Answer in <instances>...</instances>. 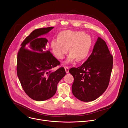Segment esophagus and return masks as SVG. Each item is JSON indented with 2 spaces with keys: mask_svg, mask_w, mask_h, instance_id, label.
I'll list each match as a JSON object with an SVG mask.
<instances>
[{
  "mask_svg": "<svg viewBox=\"0 0 128 128\" xmlns=\"http://www.w3.org/2000/svg\"><path fill=\"white\" fill-rule=\"evenodd\" d=\"M64 68H65V70L66 71V73H69V67H67V66H65L64 67Z\"/></svg>",
  "mask_w": 128,
  "mask_h": 128,
  "instance_id": "obj_1",
  "label": "esophagus"
}]
</instances>
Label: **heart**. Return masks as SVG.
Listing matches in <instances>:
<instances>
[{"mask_svg": "<svg viewBox=\"0 0 128 128\" xmlns=\"http://www.w3.org/2000/svg\"><path fill=\"white\" fill-rule=\"evenodd\" d=\"M92 45L90 36L82 31H64L59 33L58 39H54L50 46L54 56L58 59H62L68 51L70 53L68 62H72L75 59L80 61L88 54Z\"/></svg>", "mask_w": 128, "mask_h": 128, "instance_id": "obj_1", "label": "heart"}]
</instances>
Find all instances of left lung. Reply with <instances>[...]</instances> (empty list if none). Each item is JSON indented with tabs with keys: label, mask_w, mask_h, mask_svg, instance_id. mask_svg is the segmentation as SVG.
Here are the masks:
<instances>
[{
	"label": "left lung",
	"mask_w": 128,
	"mask_h": 128,
	"mask_svg": "<svg viewBox=\"0 0 128 128\" xmlns=\"http://www.w3.org/2000/svg\"><path fill=\"white\" fill-rule=\"evenodd\" d=\"M112 66V55L105 41L98 38L88 60L80 66L69 69L74 78L73 94L84 102L99 97L108 86Z\"/></svg>",
	"instance_id": "8db88e82"
}]
</instances>
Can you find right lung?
<instances>
[{
  "instance_id": "1",
  "label": "right lung",
  "mask_w": 128,
  "mask_h": 128,
  "mask_svg": "<svg viewBox=\"0 0 128 128\" xmlns=\"http://www.w3.org/2000/svg\"><path fill=\"white\" fill-rule=\"evenodd\" d=\"M54 27L42 28L32 32L24 40L18 52L16 72L26 94L36 101H44L55 94L59 81L66 75L63 67L46 47L47 39L40 38Z\"/></svg>"
}]
</instances>
